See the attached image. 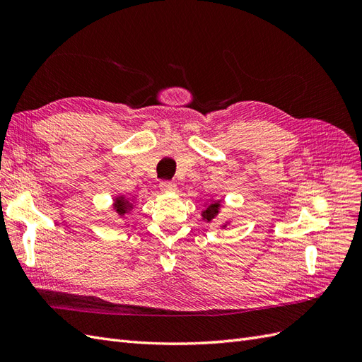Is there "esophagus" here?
Masks as SVG:
<instances>
[{
	"label": "esophagus",
	"instance_id": "1",
	"mask_svg": "<svg viewBox=\"0 0 362 362\" xmlns=\"http://www.w3.org/2000/svg\"><path fill=\"white\" fill-rule=\"evenodd\" d=\"M160 190L161 192H175L177 190V185H175V182H172V181H161Z\"/></svg>",
	"mask_w": 362,
	"mask_h": 362
}]
</instances>
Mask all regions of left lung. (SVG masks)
<instances>
[{
	"label": "left lung",
	"mask_w": 362,
	"mask_h": 362,
	"mask_svg": "<svg viewBox=\"0 0 362 362\" xmlns=\"http://www.w3.org/2000/svg\"><path fill=\"white\" fill-rule=\"evenodd\" d=\"M218 205H221L218 202H214V204L208 205L206 210L202 211V217L206 218V221H211V218H214L217 216V213H218Z\"/></svg>",
	"instance_id": "1"
}]
</instances>
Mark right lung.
Listing matches in <instances>:
<instances>
[{
	"instance_id": "1",
	"label": "right lung",
	"mask_w": 362,
	"mask_h": 362,
	"mask_svg": "<svg viewBox=\"0 0 362 362\" xmlns=\"http://www.w3.org/2000/svg\"><path fill=\"white\" fill-rule=\"evenodd\" d=\"M128 206H129V204H128L125 199H122V198H117V199H116V202H115L116 211H117L120 216H124V214L127 213Z\"/></svg>"
}]
</instances>
